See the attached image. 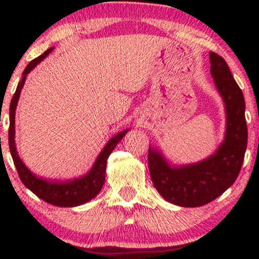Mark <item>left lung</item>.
I'll list each match as a JSON object with an SVG mask.
<instances>
[{
  "instance_id": "1",
  "label": "left lung",
  "mask_w": 259,
  "mask_h": 259,
  "mask_svg": "<svg viewBox=\"0 0 259 259\" xmlns=\"http://www.w3.org/2000/svg\"><path fill=\"white\" fill-rule=\"evenodd\" d=\"M210 74L227 112L224 141L214 154L198 163L174 167L162 152L148 148V169L157 191L164 200L181 207H201L219 197L236 180L241 169L247 125L245 99L225 59L209 52Z\"/></svg>"
}]
</instances>
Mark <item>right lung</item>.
I'll list each match as a JSON object with an SVG mask.
<instances>
[{
    "mask_svg": "<svg viewBox=\"0 0 259 259\" xmlns=\"http://www.w3.org/2000/svg\"><path fill=\"white\" fill-rule=\"evenodd\" d=\"M52 49H49L45 51L42 55L38 56L37 58L32 59V61L26 65V68L23 72L22 80L17 86V90L14 92L13 99L11 101L10 106V130H8V144H10V151L13 158L14 165H16L18 175H19L20 180L23 181L25 187H28L30 191L34 192L37 197L44 200L47 203L53 204L57 207H75L84 204L89 202L95 196L99 195V192L102 190L103 184H105L106 179V165H107V158L109 154L113 152L114 147L117 146L118 142L125 136L127 133L126 130L118 133L113 138L107 142V145L101 151L99 157L94 163V167L88 174L84 177L76 178L73 180L67 181H58V180H46L42 178H37L36 175L32 174L28 168L25 167L24 163L19 158L17 153L16 148V141H14V117H16V108L18 100H19L20 91L22 88L24 86L26 75L34 69L36 65L40 63L42 59L46 57L49 53H51Z\"/></svg>",
    "mask_w": 259,
    "mask_h": 259,
    "instance_id": "obj_1",
    "label": "right lung"
}]
</instances>
